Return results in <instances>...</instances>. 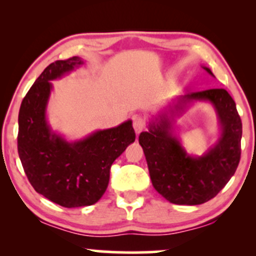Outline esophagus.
<instances>
[{
	"label": "esophagus",
	"instance_id": "34e87169",
	"mask_svg": "<svg viewBox=\"0 0 256 256\" xmlns=\"http://www.w3.org/2000/svg\"><path fill=\"white\" fill-rule=\"evenodd\" d=\"M134 132H136L137 134H140V132L146 128V120L143 119L142 116H134Z\"/></svg>",
	"mask_w": 256,
	"mask_h": 256
}]
</instances>
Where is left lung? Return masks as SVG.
Segmentation results:
<instances>
[{"label":"left lung","instance_id":"left-lung-1","mask_svg":"<svg viewBox=\"0 0 256 256\" xmlns=\"http://www.w3.org/2000/svg\"><path fill=\"white\" fill-rule=\"evenodd\" d=\"M210 74L212 71L204 67ZM192 100H208L218 114L222 136L202 157H192L172 134V116ZM242 122L236 104L225 89L190 92L170 104L149 122L138 142L144 152L152 186L176 204H201L216 198L236 172L240 158Z\"/></svg>","mask_w":256,"mask_h":256}]
</instances>
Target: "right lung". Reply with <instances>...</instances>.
<instances>
[{
	"mask_svg": "<svg viewBox=\"0 0 256 256\" xmlns=\"http://www.w3.org/2000/svg\"><path fill=\"white\" fill-rule=\"evenodd\" d=\"M83 64L73 56L49 64L19 110L18 152L28 182L38 194L66 208L96 204L108 186L112 164L136 138L131 120L77 142H67L52 131L46 118L50 80Z\"/></svg>",
	"mask_w": 256,
	"mask_h": 256,
	"instance_id": "add662e5",
	"label": "right lung"
}]
</instances>
